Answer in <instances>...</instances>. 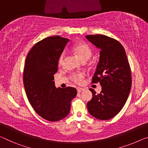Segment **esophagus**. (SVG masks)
I'll return each mask as SVG.
<instances>
[{
	"label": "esophagus",
	"instance_id": "esophagus-1",
	"mask_svg": "<svg viewBox=\"0 0 148 148\" xmlns=\"http://www.w3.org/2000/svg\"><path fill=\"white\" fill-rule=\"evenodd\" d=\"M77 92L80 93V92H81L82 91H83V88H80V87H78V88H77Z\"/></svg>",
	"mask_w": 148,
	"mask_h": 148
}]
</instances>
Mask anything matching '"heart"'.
<instances>
[{
  "mask_svg": "<svg viewBox=\"0 0 148 148\" xmlns=\"http://www.w3.org/2000/svg\"><path fill=\"white\" fill-rule=\"evenodd\" d=\"M71 51L74 54L78 57V58L83 61H87L88 59H90L92 54V50L91 47L88 45L87 43L85 42H79L75 44L71 48ZM65 54L62 53L59 59V64L62 65L64 61ZM84 75L82 73L75 74L72 76L71 79L75 83H79L83 79Z\"/></svg>",
  "mask_w": 148,
  "mask_h": 148,
  "instance_id": "heart-1",
  "label": "heart"
}]
</instances>
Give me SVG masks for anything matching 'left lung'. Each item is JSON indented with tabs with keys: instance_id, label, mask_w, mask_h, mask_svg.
I'll return each mask as SVG.
<instances>
[{
	"instance_id": "left-lung-1",
	"label": "left lung",
	"mask_w": 148,
	"mask_h": 148,
	"mask_svg": "<svg viewBox=\"0 0 148 148\" xmlns=\"http://www.w3.org/2000/svg\"><path fill=\"white\" fill-rule=\"evenodd\" d=\"M85 37L101 49L92 83L99 82L102 90L96 94L94 89H89L92 98L87 104L88 112L97 119L109 120L121 110L128 99L132 87L130 67L119 41L101 34Z\"/></svg>"
}]
</instances>
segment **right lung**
I'll return each instance as SVG.
<instances>
[{
  "mask_svg": "<svg viewBox=\"0 0 148 148\" xmlns=\"http://www.w3.org/2000/svg\"><path fill=\"white\" fill-rule=\"evenodd\" d=\"M69 41L60 36L45 38L34 45L25 61L23 82L26 96L36 113L48 121L66 117L77 93L74 87L56 88L53 81L59 59Z\"/></svg>",
  "mask_w": 148,
  "mask_h": 148,
  "instance_id": "obj_1",
  "label": "right lung"
}]
</instances>
